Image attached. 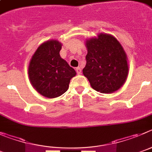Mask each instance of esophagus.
Segmentation results:
<instances>
[{
	"instance_id": "34e87169",
	"label": "esophagus",
	"mask_w": 152,
	"mask_h": 152,
	"mask_svg": "<svg viewBox=\"0 0 152 152\" xmlns=\"http://www.w3.org/2000/svg\"><path fill=\"white\" fill-rule=\"evenodd\" d=\"M76 73H77V74L79 75L82 73V69H80V67L76 68Z\"/></svg>"
}]
</instances>
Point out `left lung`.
I'll return each instance as SVG.
<instances>
[{
  "label": "left lung",
  "mask_w": 152,
  "mask_h": 152,
  "mask_svg": "<svg viewBox=\"0 0 152 152\" xmlns=\"http://www.w3.org/2000/svg\"><path fill=\"white\" fill-rule=\"evenodd\" d=\"M88 53L83 75L93 89L112 93L124 84L128 76L127 57L116 38L101 33L86 42Z\"/></svg>",
  "instance_id": "obj_1"
}]
</instances>
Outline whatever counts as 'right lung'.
Returning a JSON list of instances; mask_svg holds the SVG:
<instances>
[{
	"label": "right lung",
	"mask_w": 152,
	"mask_h": 152,
	"mask_svg": "<svg viewBox=\"0 0 152 152\" xmlns=\"http://www.w3.org/2000/svg\"><path fill=\"white\" fill-rule=\"evenodd\" d=\"M62 44L49 40L42 44L32 56L28 66L29 80L43 96L54 98L67 91L70 79L76 76L73 68L60 56Z\"/></svg>",
	"instance_id": "add662e5"
}]
</instances>
